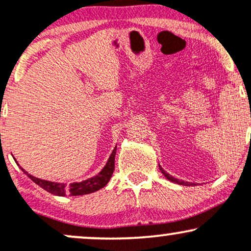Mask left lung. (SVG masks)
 <instances>
[{"label":"left lung","mask_w":251,"mask_h":251,"mask_svg":"<svg viewBox=\"0 0 251 251\" xmlns=\"http://www.w3.org/2000/svg\"><path fill=\"white\" fill-rule=\"evenodd\" d=\"M159 170L160 171H162V174L165 176V178L168 180H170V181H172V183H176V184H179V185H185V186H190V185H195L194 183H189V181H184V180H179V179H177V178H175L174 176H171L170 174H168V172L165 171V170H164L162 166L159 165Z\"/></svg>","instance_id":"1"}]
</instances>
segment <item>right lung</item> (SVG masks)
<instances>
[{"instance_id": "add662e5", "label": "right lung", "mask_w": 251, "mask_h": 251, "mask_svg": "<svg viewBox=\"0 0 251 251\" xmlns=\"http://www.w3.org/2000/svg\"><path fill=\"white\" fill-rule=\"evenodd\" d=\"M116 152L117 146L113 149L111 155H109L107 163H106V165L103 166L99 174L88 178V179H85L82 181H74V183L71 184L40 179V178L34 177L33 175L28 174L24 168H21V166L19 165V163H17L16 160L15 162L17 165L20 166V169L24 171L25 175H27L34 183L37 184L39 186H41V188L45 189L46 191L56 196H62V197H65V196H82L92 194V192H96L98 190L102 189L103 186L108 183L114 171V158H116ZM14 159H15V158H14Z\"/></svg>"}]
</instances>
